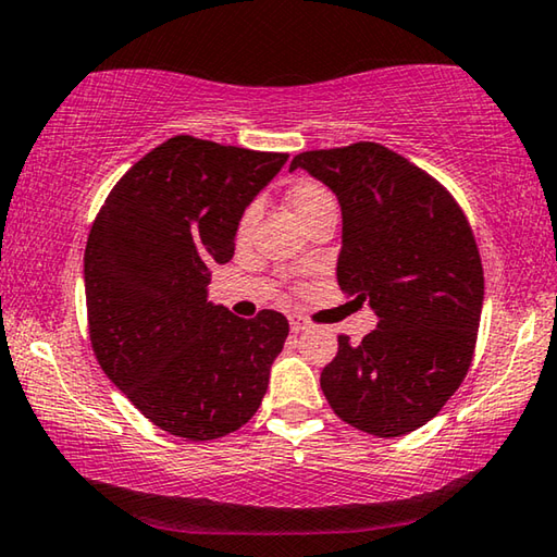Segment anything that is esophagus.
<instances>
[{
	"mask_svg": "<svg viewBox=\"0 0 557 557\" xmlns=\"http://www.w3.org/2000/svg\"><path fill=\"white\" fill-rule=\"evenodd\" d=\"M290 321V331L294 333H304V331H308V327H311V321H308L306 315H300V313H294L288 318Z\"/></svg>",
	"mask_w": 557,
	"mask_h": 557,
	"instance_id": "esophagus-1",
	"label": "esophagus"
}]
</instances>
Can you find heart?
Wrapping results in <instances>:
<instances>
[{"mask_svg": "<svg viewBox=\"0 0 557 557\" xmlns=\"http://www.w3.org/2000/svg\"><path fill=\"white\" fill-rule=\"evenodd\" d=\"M323 202H331V195H327L321 185H315V182H311V180H300L288 189V205H290V209H294V214L298 219H304L308 212H313V209L321 207ZM251 222H253V212L249 209V212H244L242 222H239V236L249 234Z\"/></svg>", "mask_w": 557, "mask_h": 557, "instance_id": "1", "label": "heart"}]
</instances>
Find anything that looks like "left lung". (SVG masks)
<instances>
[{
	"label": "left lung",
	"mask_w": 557,
	"mask_h": 557,
	"mask_svg": "<svg viewBox=\"0 0 557 557\" xmlns=\"http://www.w3.org/2000/svg\"><path fill=\"white\" fill-rule=\"evenodd\" d=\"M338 197V286L368 300L377 327L321 372L343 422L403 436L440 414L476 348L484 269L471 226L446 187L377 143L308 150L290 162Z\"/></svg>",
	"instance_id": "1"
}]
</instances>
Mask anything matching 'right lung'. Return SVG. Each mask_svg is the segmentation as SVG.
Here are the masks:
<instances>
[{
  "label": "right lung",
  "mask_w": 557,
  "mask_h": 557,
  "mask_svg": "<svg viewBox=\"0 0 557 557\" xmlns=\"http://www.w3.org/2000/svg\"><path fill=\"white\" fill-rule=\"evenodd\" d=\"M286 152L175 135L125 172L90 226V345L108 380L182 440L209 442L257 414L288 321L207 300L209 263L234 257L244 209Z\"/></svg>",
  "instance_id": "obj_1"
}]
</instances>
